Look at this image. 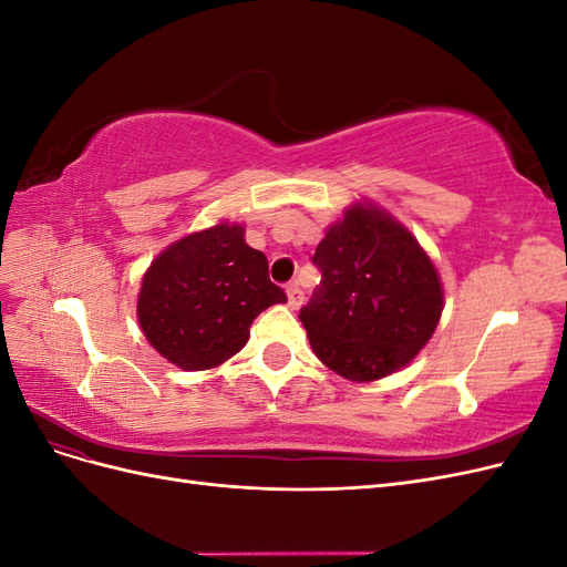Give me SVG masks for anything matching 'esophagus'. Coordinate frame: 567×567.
<instances>
[{
  "instance_id": "esophagus-1",
  "label": "esophagus",
  "mask_w": 567,
  "mask_h": 567,
  "mask_svg": "<svg viewBox=\"0 0 567 567\" xmlns=\"http://www.w3.org/2000/svg\"><path fill=\"white\" fill-rule=\"evenodd\" d=\"M286 296H288V307H293V310H296V307H300L302 300H305L302 290H300V286L296 281L286 286Z\"/></svg>"
}]
</instances>
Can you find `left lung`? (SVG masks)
<instances>
[{
    "label": "left lung",
    "instance_id": "left-lung-1",
    "mask_svg": "<svg viewBox=\"0 0 567 567\" xmlns=\"http://www.w3.org/2000/svg\"><path fill=\"white\" fill-rule=\"evenodd\" d=\"M321 281L300 321L321 362L369 383L402 369L442 315L437 271L419 241L381 210L354 205L312 257Z\"/></svg>",
    "mask_w": 567,
    "mask_h": 567
}]
</instances>
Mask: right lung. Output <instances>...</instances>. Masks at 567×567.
I'll return each mask as SVG.
<instances>
[{
	"mask_svg": "<svg viewBox=\"0 0 567 567\" xmlns=\"http://www.w3.org/2000/svg\"><path fill=\"white\" fill-rule=\"evenodd\" d=\"M277 302H286V293L269 281L267 257L244 241V227L217 225L153 260L136 315L167 362L200 371L241 350L255 317Z\"/></svg>",
	"mask_w": 567,
	"mask_h": 567,
	"instance_id": "add662e5",
	"label": "right lung"
}]
</instances>
